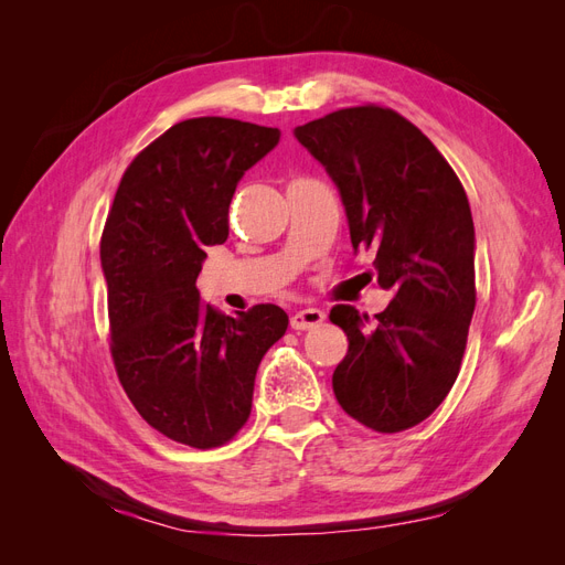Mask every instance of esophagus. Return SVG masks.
<instances>
[{
  "instance_id": "34e87169",
  "label": "esophagus",
  "mask_w": 565,
  "mask_h": 565,
  "mask_svg": "<svg viewBox=\"0 0 565 565\" xmlns=\"http://www.w3.org/2000/svg\"><path fill=\"white\" fill-rule=\"evenodd\" d=\"M322 320H324V313L320 309H301L292 313L289 324H292V330H311V328H318Z\"/></svg>"
}]
</instances>
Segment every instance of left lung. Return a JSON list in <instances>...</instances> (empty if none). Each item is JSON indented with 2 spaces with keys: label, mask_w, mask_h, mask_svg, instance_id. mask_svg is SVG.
<instances>
[{
  "label": "left lung",
  "mask_w": 565,
  "mask_h": 565,
  "mask_svg": "<svg viewBox=\"0 0 565 565\" xmlns=\"http://www.w3.org/2000/svg\"><path fill=\"white\" fill-rule=\"evenodd\" d=\"M295 136L334 181L353 249H377V282L393 292L374 318L347 303L330 311L349 337L334 396L374 431L409 429L446 401L467 349L476 306L467 193L438 148L391 108L337 110Z\"/></svg>",
  "instance_id": "left-lung-1"
}]
</instances>
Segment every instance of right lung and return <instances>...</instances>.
<instances>
[{
  "instance_id": "obj_1",
  "label": "right lung",
  "mask_w": 565,
  "mask_h": 565,
  "mask_svg": "<svg viewBox=\"0 0 565 565\" xmlns=\"http://www.w3.org/2000/svg\"><path fill=\"white\" fill-rule=\"evenodd\" d=\"M280 131L193 117L143 148L119 181L100 237L119 384L162 436L224 446L252 413L254 377L287 330L276 303L224 316L200 301L204 249L226 243L237 181Z\"/></svg>"
}]
</instances>
